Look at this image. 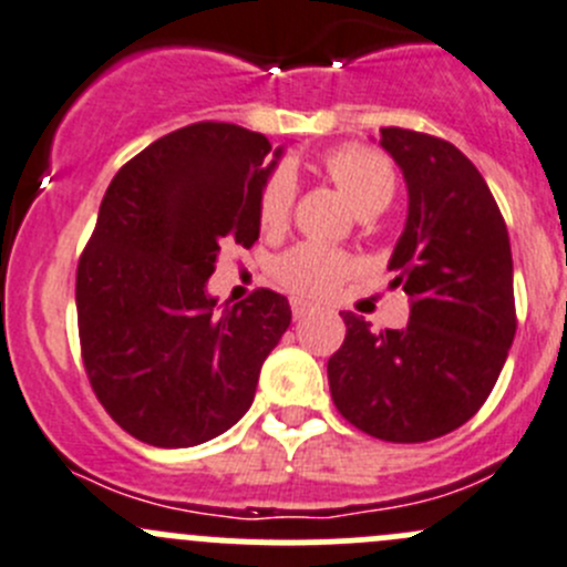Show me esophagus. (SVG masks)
<instances>
[{
    "instance_id": "34e87169",
    "label": "esophagus",
    "mask_w": 567,
    "mask_h": 567,
    "mask_svg": "<svg viewBox=\"0 0 567 567\" xmlns=\"http://www.w3.org/2000/svg\"><path fill=\"white\" fill-rule=\"evenodd\" d=\"M290 312H293L296 321H301L305 316L316 312V305H310V301H305V299H290Z\"/></svg>"
}]
</instances>
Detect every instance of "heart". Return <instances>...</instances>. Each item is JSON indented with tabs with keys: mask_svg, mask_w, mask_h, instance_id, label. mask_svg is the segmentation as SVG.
I'll use <instances>...</instances> for the list:
<instances>
[{
	"mask_svg": "<svg viewBox=\"0 0 567 567\" xmlns=\"http://www.w3.org/2000/svg\"><path fill=\"white\" fill-rule=\"evenodd\" d=\"M323 168L360 216H377L393 202L395 172L388 157L371 146H340L323 157ZM296 199V179L285 166L274 168L260 190V224L268 233L285 227ZM354 262L343 251L301 244L274 262V277L299 296H329L349 279Z\"/></svg>",
	"mask_w": 567,
	"mask_h": 567,
	"instance_id": "1",
	"label": "heart"
}]
</instances>
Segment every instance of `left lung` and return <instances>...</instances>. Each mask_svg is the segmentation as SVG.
<instances>
[{"label": "left lung", "instance_id": "8db88e82", "mask_svg": "<svg viewBox=\"0 0 567 567\" xmlns=\"http://www.w3.org/2000/svg\"><path fill=\"white\" fill-rule=\"evenodd\" d=\"M379 144L410 194L388 266L412 299L410 321L377 332L343 312L329 393L365 435L423 443L474 417L502 373L518 329L513 251L485 177L457 146L401 126L379 130Z\"/></svg>", "mask_w": 567, "mask_h": 567}]
</instances>
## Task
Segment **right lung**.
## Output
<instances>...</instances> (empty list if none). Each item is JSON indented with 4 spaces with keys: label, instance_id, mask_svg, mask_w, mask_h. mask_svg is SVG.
<instances>
[{
    "label": "right lung",
    "instance_id": "obj_1",
    "mask_svg": "<svg viewBox=\"0 0 567 567\" xmlns=\"http://www.w3.org/2000/svg\"><path fill=\"white\" fill-rule=\"evenodd\" d=\"M260 132L199 121L118 168L76 266V327L99 404L135 441L199 446L240 421L266 357L290 327L282 293L218 310L221 246L260 238V190L277 166Z\"/></svg>",
    "mask_w": 567,
    "mask_h": 567
}]
</instances>
